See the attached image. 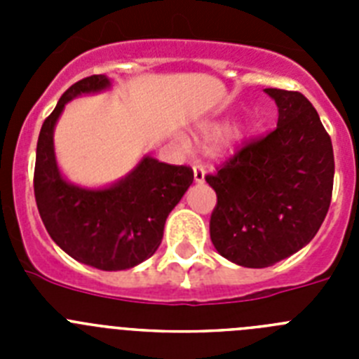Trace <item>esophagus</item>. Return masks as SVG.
I'll use <instances>...</instances> for the list:
<instances>
[{"label":"esophagus","mask_w":359,"mask_h":359,"mask_svg":"<svg viewBox=\"0 0 359 359\" xmlns=\"http://www.w3.org/2000/svg\"><path fill=\"white\" fill-rule=\"evenodd\" d=\"M194 180L198 183H203L205 182V167L199 163L194 165Z\"/></svg>","instance_id":"34e87169"}]
</instances>
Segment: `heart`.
I'll return each mask as SVG.
<instances>
[{
  "label": "heart",
  "mask_w": 359,
  "mask_h": 359,
  "mask_svg": "<svg viewBox=\"0 0 359 359\" xmlns=\"http://www.w3.org/2000/svg\"><path fill=\"white\" fill-rule=\"evenodd\" d=\"M224 129V126H221V123H210V126H207V128L203 129V135L207 136V138H214V136L221 135Z\"/></svg>",
  "instance_id": "1"
}]
</instances>
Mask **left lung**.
<instances>
[{
    "label": "left lung",
    "instance_id": "8db88e82",
    "mask_svg": "<svg viewBox=\"0 0 359 359\" xmlns=\"http://www.w3.org/2000/svg\"><path fill=\"white\" fill-rule=\"evenodd\" d=\"M264 91L278 107L277 128L205 176L217 196L212 243L244 268H268L304 248L327 215L334 180L331 136L313 104L298 91Z\"/></svg>",
    "mask_w": 359,
    "mask_h": 359
}]
</instances>
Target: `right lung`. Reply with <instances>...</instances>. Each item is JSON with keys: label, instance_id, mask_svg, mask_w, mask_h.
I'll list each match as a JSON object with an SVG mask.
<instances>
[{"label": "right lung", "instance_id": "right-lung-1", "mask_svg": "<svg viewBox=\"0 0 359 359\" xmlns=\"http://www.w3.org/2000/svg\"><path fill=\"white\" fill-rule=\"evenodd\" d=\"M109 88L106 75H91L65 91L43 122L37 140L34 194L50 237L69 257L104 271L140 264L156 252L165 221L187 192L194 172L145 156L136 169L107 189H81L59 172L53 128L66 104L82 93Z\"/></svg>", "mask_w": 359, "mask_h": 359}]
</instances>
